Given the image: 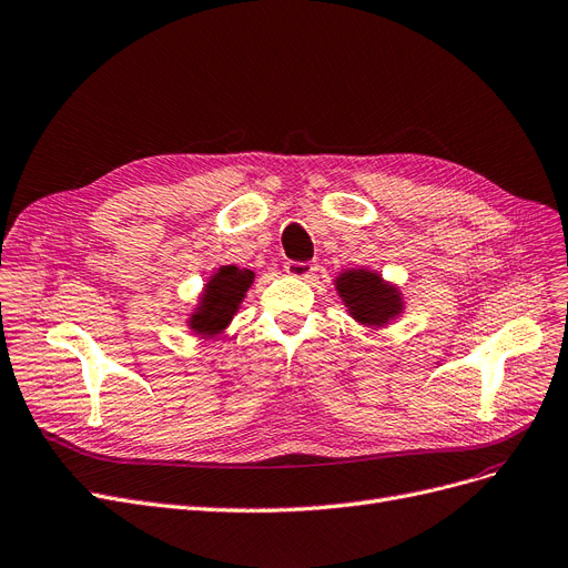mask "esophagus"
Instances as JSON below:
<instances>
[{
  "instance_id": "34e87169",
  "label": "esophagus",
  "mask_w": 568,
  "mask_h": 568,
  "mask_svg": "<svg viewBox=\"0 0 568 568\" xmlns=\"http://www.w3.org/2000/svg\"><path fill=\"white\" fill-rule=\"evenodd\" d=\"M285 271L290 273V276H295V278H308V276H314V273L318 271V266L314 262H295V260H290V262H285Z\"/></svg>"
}]
</instances>
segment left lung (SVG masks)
I'll use <instances>...</instances> for the list:
<instances>
[{"label": "left lung", "mask_w": 568, "mask_h": 568, "mask_svg": "<svg viewBox=\"0 0 568 568\" xmlns=\"http://www.w3.org/2000/svg\"><path fill=\"white\" fill-rule=\"evenodd\" d=\"M337 290L352 316L365 325H384L400 311L398 292L384 285L371 271H346L337 278Z\"/></svg>", "instance_id": "obj_1"}]
</instances>
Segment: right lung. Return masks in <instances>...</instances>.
Wrapping results in <instances>:
<instances>
[{
	"mask_svg": "<svg viewBox=\"0 0 568 568\" xmlns=\"http://www.w3.org/2000/svg\"><path fill=\"white\" fill-rule=\"evenodd\" d=\"M254 281L250 268L222 266L205 287V295L200 297L195 314L191 316V327L197 335H216L222 333L243 302L247 287Z\"/></svg>",
	"mask_w": 568,
	"mask_h": 568,
	"instance_id": "add662e5",
	"label": "right lung"
}]
</instances>
